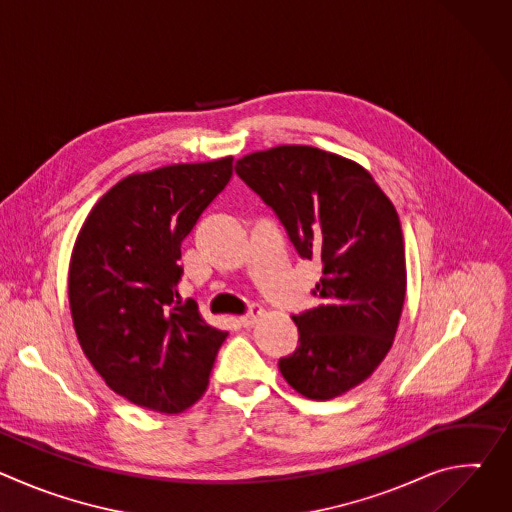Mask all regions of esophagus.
Returning a JSON list of instances; mask_svg holds the SVG:
<instances>
[{
  "label": "esophagus",
  "instance_id": "34e87169",
  "mask_svg": "<svg viewBox=\"0 0 512 512\" xmlns=\"http://www.w3.org/2000/svg\"><path fill=\"white\" fill-rule=\"evenodd\" d=\"M261 316H263V308H261V306H251L249 312L239 318V322H241V326L249 328V326H253Z\"/></svg>",
  "mask_w": 512,
  "mask_h": 512
}]
</instances>
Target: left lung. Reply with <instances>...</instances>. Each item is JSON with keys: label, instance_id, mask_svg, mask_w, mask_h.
Returning <instances> with one entry per match:
<instances>
[{"label": "left lung", "instance_id": "8db88e82", "mask_svg": "<svg viewBox=\"0 0 512 512\" xmlns=\"http://www.w3.org/2000/svg\"><path fill=\"white\" fill-rule=\"evenodd\" d=\"M235 172L298 255L322 265L318 304L294 316L300 346L279 371L300 395L334 399L369 379L393 344L407 285L399 214L367 170L310 145L249 154Z\"/></svg>", "mask_w": 512, "mask_h": 512}]
</instances>
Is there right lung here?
<instances>
[{
  "label": "right lung",
  "mask_w": 512,
  "mask_h": 512,
  "mask_svg": "<svg viewBox=\"0 0 512 512\" xmlns=\"http://www.w3.org/2000/svg\"><path fill=\"white\" fill-rule=\"evenodd\" d=\"M233 176V158L133 174L91 210L68 271L72 322L117 395L180 413L208 387L225 330L180 302V245Z\"/></svg>",
  "instance_id": "add662e5"
}]
</instances>
